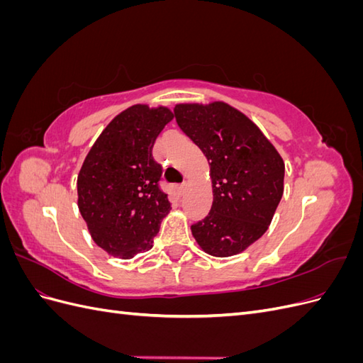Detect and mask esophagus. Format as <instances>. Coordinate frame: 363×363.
<instances>
[{
	"label": "esophagus",
	"instance_id": "34e87169",
	"mask_svg": "<svg viewBox=\"0 0 363 363\" xmlns=\"http://www.w3.org/2000/svg\"><path fill=\"white\" fill-rule=\"evenodd\" d=\"M184 189H186V183H180V184H177V191H179V194H180V195L184 192Z\"/></svg>",
	"mask_w": 363,
	"mask_h": 363
}]
</instances>
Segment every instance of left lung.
<instances>
[{"label":"left lung","instance_id":"obj_1","mask_svg":"<svg viewBox=\"0 0 363 363\" xmlns=\"http://www.w3.org/2000/svg\"><path fill=\"white\" fill-rule=\"evenodd\" d=\"M174 116L211 167L212 208L191 227L192 235L207 255L235 256L271 224L283 195V159L260 128L227 103L177 104Z\"/></svg>","mask_w":363,"mask_h":363}]
</instances>
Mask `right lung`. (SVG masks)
I'll return each instance as SVG.
<instances>
[{
	"instance_id": "add662e5",
	"label": "right lung",
	"mask_w": 363,
	"mask_h": 363,
	"mask_svg": "<svg viewBox=\"0 0 363 363\" xmlns=\"http://www.w3.org/2000/svg\"><path fill=\"white\" fill-rule=\"evenodd\" d=\"M174 118L168 107L135 104L116 115L87 152L77 177L79 208L94 242L131 259L150 250L171 211L160 191L152 145Z\"/></svg>"
}]
</instances>
